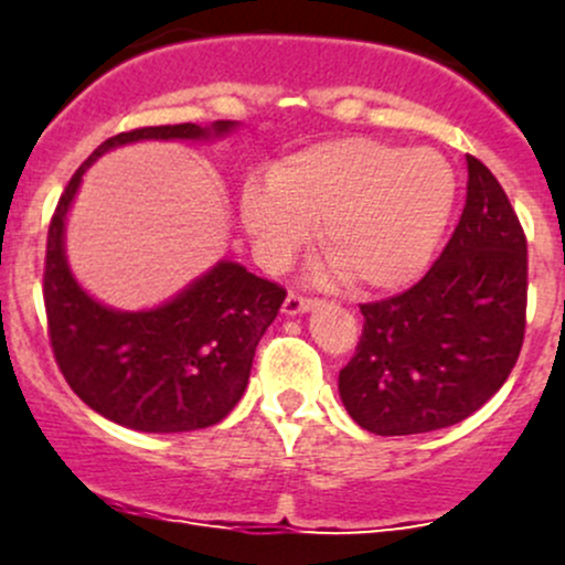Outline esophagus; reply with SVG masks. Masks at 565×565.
I'll return each mask as SVG.
<instances>
[{
	"label": "esophagus",
	"instance_id": "1",
	"mask_svg": "<svg viewBox=\"0 0 565 565\" xmlns=\"http://www.w3.org/2000/svg\"><path fill=\"white\" fill-rule=\"evenodd\" d=\"M319 305V300H310V297H302V295H287V300H284V313L287 316H300V313H310V310Z\"/></svg>",
	"mask_w": 565,
	"mask_h": 565
}]
</instances>
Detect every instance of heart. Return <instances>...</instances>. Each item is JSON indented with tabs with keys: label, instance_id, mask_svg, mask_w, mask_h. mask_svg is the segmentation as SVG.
Segmentation results:
<instances>
[{
	"label": "heart",
	"instance_id": "b5f03b06",
	"mask_svg": "<svg viewBox=\"0 0 565 565\" xmlns=\"http://www.w3.org/2000/svg\"><path fill=\"white\" fill-rule=\"evenodd\" d=\"M454 204L457 174L444 153L340 138L289 153L268 180H246L238 217L268 268L287 265L319 228L350 287L387 291L425 274Z\"/></svg>",
	"mask_w": 565,
	"mask_h": 565
}]
</instances>
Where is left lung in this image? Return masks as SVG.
Instances as JSON below:
<instances>
[{
	"label": "left lung",
	"instance_id": "obj_1",
	"mask_svg": "<svg viewBox=\"0 0 565 565\" xmlns=\"http://www.w3.org/2000/svg\"><path fill=\"white\" fill-rule=\"evenodd\" d=\"M361 313L364 334L337 387L364 430H440L504 385L526 329V236L489 167L468 157V201L436 265Z\"/></svg>",
	"mask_w": 565,
	"mask_h": 565
}]
</instances>
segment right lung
<instances>
[{
  "label": "right lung",
  "mask_w": 565,
  "mask_h": 565,
  "mask_svg": "<svg viewBox=\"0 0 565 565\" xmlns=\"http://www.w3.org/2000/svg\"><path fill=\"white\" fill-rule=\"evenodd\" d=\"M238 121L121 132L95 148L63 191L47 233L44 308L63 377L89 408L140 433H191L220 423L246 391L257 342L287 291L217 260L153 308L119 310L76 281L66 257L68 212L103 153L142 140H223Z\"/></svg>",
  "instance_id": "right-lung-1"
}]
</instances>
